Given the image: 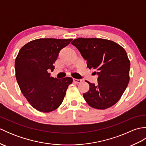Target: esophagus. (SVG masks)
<instances>
[{
  "label": "esophagus",
  "mask_w": 146,
  "mask_h": 146,
  "mask_svg": "<svg viewBox=\"0 0 146 146\" xmlns=\"http://www.w3.org/2000/svg\"><path fill=\"white\" fill-rule=\"evenodd\" d=\"M73 81L75 82V83H80L82 82V80H80V79H76V78H73Z\"/></svg>",
  "instance_id": "1"
}]
</instances>
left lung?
<instances>
[{
	"mask_svg": "<svg viewBox=\"0 0 146 146\" xmlns=\"http://www.w3.org/2000/svg\"><path fill=\"white\" fill-rule=\"evenodd\" d=\"M98 75V83L87 82L89 90L83 98L90 106L104 110L120 100L129 82L130 61L122 46L101 38H78L71 42Z\"/></svg>",
	"mask_w": 146,
	"mask_h": 146,
	"instance_id": "8db88e82",
	"label": "left lung"
}]
</instances>
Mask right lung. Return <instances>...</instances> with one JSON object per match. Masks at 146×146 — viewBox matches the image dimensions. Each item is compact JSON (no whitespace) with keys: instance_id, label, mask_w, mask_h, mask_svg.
<instances>
[{"instance_id":"1","label":"right lung","mask_w":146,"mask_h":146,"mask_svg":"<svg viewBox=\"0 0 146 146\" xmlns=\"http://www.w3.org/2000/svg\"><path fill=\"white\" fill-rule=\"evenodd\" d=\"M72 39L41 38L27 43L15 61V76L21 92L37 110L50 112L60 107L66 90L73 82L71 77L58 79L48 73L61 49Z\"/></svg>"}]
</instances>
